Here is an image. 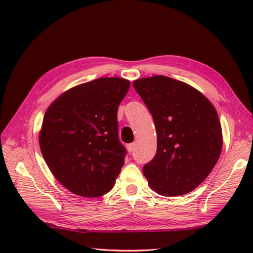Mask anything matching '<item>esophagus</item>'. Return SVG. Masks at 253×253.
<instances>
[{
	"label": "esophagus",
	"mask_w": 253,
	"mask_h": 253,
	"mask_svg": "<svg viewBox=\"0 0 253 253\" xmlns=\"http://www.w3.org/2000/svg\"><path fill=\"white\" fill-rule=\"evenodd\" d=\"M135 148H136V143H135V142L127 144V150H128V151H129V152H132L133 150H135Z\"/></svg>",
	"instance_id": "esophagus-1"
}]
</instances>
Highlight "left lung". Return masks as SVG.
<instances>
[{
    "mask_svg": "<svg viewBox=\"0 0 253 253\" xmlns=\"http://www.w3.org/2000/svg\"><path fill=\"white\" fill-rule=\"evenodd\" d=\"M132 85L158 133L155 157L142 169L150 187L166 197L196 189L222 151V128L214 106L191 85L161 75L138 79Z\"/></svg>",
    "mask_w": 253,
    "mask_h": 253,
    "instance_id": "obj_1",
    "label": "left lung"
}]
</instances>
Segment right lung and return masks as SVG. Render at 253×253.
Returning <instances> with one entry per match:
<instances>
[{"instance_id":"obj_1","label":"right lung","mask_w":253,"mask_h":253,"mask_svg":"<svg viewBox=\"0 0 253 253\" xmlns=\"http://www.w3.org/2000/svg\"><path fill=\"white\" fill-rule=\"evenodd\" d=\"M129 89L123 78H99L63 93L46 110L39 143L52 174L75 195L109 192L125 162L117 110Z\"/></svg>"}]
</instances>
